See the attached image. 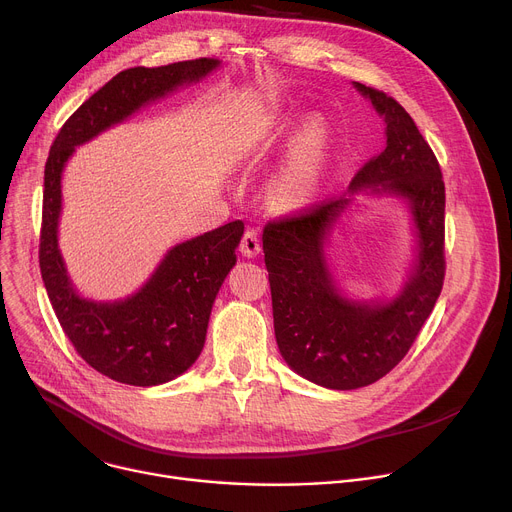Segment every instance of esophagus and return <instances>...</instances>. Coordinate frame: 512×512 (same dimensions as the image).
<instances>
[{
    "mask_svg": "<svg viewBox=\"0 0 512 512\" xmlns=\"http://www.w3.org/2000/svg\"><path fill=\"white\" fill-rule=\"evenodd\" d=\"M262 246H260V238H258V232L256 230H248L240 242V252L246 256V258H256L260 254Z\"/></svg>",
    "mask_w": 512,
    "mask_h": 512,
    "instance_id": "esophagus-1",
    "label": "esophagus"
}]
</instances>
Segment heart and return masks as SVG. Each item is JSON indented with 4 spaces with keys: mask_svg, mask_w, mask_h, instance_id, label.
<instances>
[{
    "mask_svg": "<svg viewBox=\"0 0 512 512\" xmlns=\"http://www.w3.org/2000/svg\"><path fill=\"white\" fill-rule=\"evenodd\" d=\"M287 140H291V146L285 162L270 183V199L280 211H299L315 199L323 183L331 158L333 132L329 122L319 113L309 116L299 130H295L293 118H280L266 134L264 146H258L256 150Z\"/></svg>",
    "mask_w": 512,
    "mask_h": 512,
    "instance_id": "1",
    "label": "heart"
}]
</instances>
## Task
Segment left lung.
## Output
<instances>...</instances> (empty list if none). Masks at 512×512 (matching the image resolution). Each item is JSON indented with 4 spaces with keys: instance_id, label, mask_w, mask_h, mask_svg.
I'll list each match as a JSON object with an SVG mask.
<instances>
[{
    "instance_id": "8db88e82",
    "label": "left lung",
    "mask_w": 512,
    "mask_h": 512,
    "mask_svg": "<svg viewBox=\"0 0 512 512\" xmlns=\"http://www.w3.org/2000/svg\"><path fill=\"white\" fill-rule=\"evenodd\" d=\"M354 87L382 118L386 148L344 197L270 221L262 234L280 356L293 372L331 390L368 386L399 364L431 315L445 276V187L437 158L399 101L362 83ZM358 196H394L412 217L414 264L390 300H352L324 254L330 230Z\"/></svg>"
}]
</instances>
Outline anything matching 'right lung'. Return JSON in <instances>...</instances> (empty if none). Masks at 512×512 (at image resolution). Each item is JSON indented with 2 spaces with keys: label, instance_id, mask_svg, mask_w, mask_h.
<instances>
[{
  "label": "right lung",
  "instance_id": "obj_1",
  "mask_svg": "<svg viewBox=\"0 0 512 512\" xmlns=\"http://www.w3.org/2000/svg\"><path fill=\"white\" fill-rule=\"evenodd\" d=\"M219 65V59H195L122 71L73 113L50 146L40 230L44 287L79 356L99 374L122 384H164L195 364L205 346L215 297L236 266L244 223H225L173 246L144 285L126 299H87L75 289L59 248L63 170L77 146L126 122L142 107L199 83Z\"/></svg>",
  "mask_w": 512,
  "mask_h": 512
}]
</instances>
